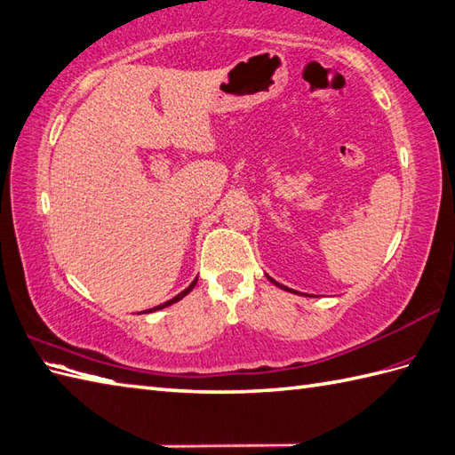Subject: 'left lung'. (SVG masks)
I'll use <instances>...</instances> for the list:
<instances>
[{
  "instance_id": "1",
  "label": "left lung",
  "mask_w": 455,
  "mask_h": 455,
  "mask_svg": "<svg viewBox=\"0 0 455 455\" xmlns=\"http://www.w3.org/2000/svg\"><path fill=\"white\" fill-rule=\"evenodd\" d=\"M268 280H270V282H272V284H275V286H278V288H282V290H288V291H294V290H290V288H286V286H282V284H280V282H276V280H275V278H270V276H268ZM294 294H296V291H294Z\"/></svg>"
}]
</instances>
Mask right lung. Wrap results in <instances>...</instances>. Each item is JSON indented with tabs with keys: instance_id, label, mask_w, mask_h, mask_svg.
<instances>
[{
	"instance_id": "add662e5",
	"label": "right lung",
	"mask_w": 455,
	"mask_h": 455,
	"mask_svg": "<svg viewBox=\"0 0 455 455\" xmlns=\"http://www.w3.org/2000/svg\"><path fill=\"white\" fill-rule=\"evenodd\" d=\"M196 286V280H193V284H190L187 290H183V291H180V294H177L173 299H169V301H165V304H161V306H156V307H151V309H148V311H144V313H151V311H157V309H164V307H167V306H171V304H177V301L179 299H183L187 294H188V291L190 290H193Z\"/></svg>"
}]
</instances>
